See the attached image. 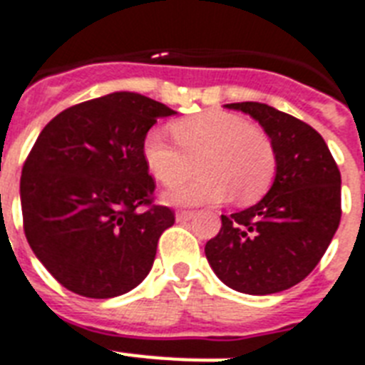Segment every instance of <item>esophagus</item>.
<instances>
[{
  "mask_svg": "<svg viewBox=\"0 0 365 365\" xmlns=\"http://www.w3.org/2000/svg\"><path fill=\"white\" fill-rule=\"evenodd\" d=\"M192 215H195V212H191V210H178L176 212L178 221H189Z\"/></svg>",
  "mask_w": 365,
  "mask_h": 365,
  "instance_id": "obj_1",
  "label": "esophagus"
}]
</instances>
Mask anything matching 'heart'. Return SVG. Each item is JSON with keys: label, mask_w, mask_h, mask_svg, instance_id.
I'll use <instances>...</instances> for the list:
<instances>
[{"label": "heart", "mask_w": 365, "mask_h": 365, "mask_svg": "<svg viewBox=\"0 0 365 365\" xmlns=\"http://www.w3.org/2000/svg\"><path fill=\"white\" fill-rule=\"evenodd\" d=\"M174 140L163 129H150L142 138L148 173L167 187L185 182L198 167L197 180L165 195L180 206L234 202L253 204L272 187L277 173L274 142L262 129L240 114L206 110L170 125Z\"/></svg>", "instance_id": "obj_1"}]
</instances>
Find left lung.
<instances>
[{
  "mask_svg": "<svg viewBox=\"0 0 365 365\" xmlns=\"http://www.w3.org/2000/svg\"><path fill=\"white\" fill-rule=\"evenodd\" d=\"M227 106L262 125L274 142L277 173L260 202L221 215V230L204 251L227 287L274 294L306 279L327 253L341 219V174L324 138L306 121L264 103Z\"/></svg>",
  "mask_w": 365,
  "mask_h": 365,
  "instance_id": "1",
  "label": "left lung"
}]
</instances>
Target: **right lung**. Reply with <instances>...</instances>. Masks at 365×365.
<instances>
[{
    "mask_svg": "<svg viewBox=\"0 0 365 365\" xmlns=\"http://www.w3.org/2000/svg\"><path fill=\"white\" fill-rule=\"evenodd\" d=\"M173 114L150 97L115 91L59 112L35 140L20 178L24 232L71 292L114 298L150 274L174 212L153 204L142 138Z\"/></svg>",
    "mask_w": 365,
    "mask_h": 365,
    "instance_id": "1",
    "label": "right lung"
}]
</instances>
